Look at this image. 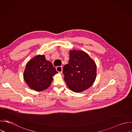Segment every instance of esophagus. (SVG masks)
<instances>
[{
    "mask_svg": "<svg viewBox=\"0 0 132 132\" xmlns=\"http://www.w3.org/2000/svg\"><path fill=\"white\" fill-rule=\"evenodd\" d=\"M62 67H60V66H58L56 67V70L59 73H61L62 72Z\"/></svg>",
    "mask_w": 132,
    "mask_h": 132,
    "instance_id": "obj_1",
    "label": "esophagus"
}]
</instances>
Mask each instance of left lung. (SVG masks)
<instances>
[{
  "label": "left lung",
  "instance_id": "1",
  "mask_svg": "<svg viewBox=\"0 0 132 132\" xmlns=\"http://www.w3.org/2000/svg\"><path fill=\"white\" fill-rule=\"evenodd\" d=\"M64 80L73 91L80 92L92 85L96 75L95 62L84 52H70L69 63L63 68Z\"/></svg>",
  "mask_w": 132,
  "mask_h": 132
}]
</instances>
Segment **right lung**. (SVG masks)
<instances>
[{
	"mask_svg": "<svg viewBox=\"0 0 132 132\" xmlns=\"http://www.w3.org/2000/svg\"><path fill=\"white\" fill-rule=\"evenodd\" d=\"M57 73L52 63L46 60L44 55H38L27 63L24 79L31 89L41 91L51 85L53 76Z\"/></svg>",
	"mask_w": 132,
	"mask_h": 132,
	"instance_id": "obj_1",
	"label": "right lung"
}]
</instances>
